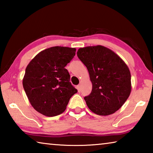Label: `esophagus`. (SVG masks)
I'll return each mask as SVG.
<instances>
[{
    "instance_id": "34e87169",
    "label": "esophagus",
    "mask_w": 153,
    "mask_h": 153,
    "mask_svg": "<svg viewBox=\"0 0 153 153\" xmlns=\"http://www.w3.org/2000/svg\"><path fill=\"white\" fill-rule=\"evenodd\" d=\"M77 90H78L79 92L81 91V86H80V85H78V86H77Z\"/></svg>"
}]
</instances>
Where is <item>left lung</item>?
I'll return each instance as SVG.
<instances>
[{
    "label": "left lung",
    "instance_id": "left-lung-1",
    "mask_svg": "<svg viewBox=\"0 0 153 153\" xmlns=\"http://www.w3.org/2000/svg\"><path fill=\"white\" fill-rule=\"evenodd\" d=\"M77 56L87 67L92 84L84 97L90 110L98 115H109L122 107L131 90V74L122 59L101 45L80 48Z\"/></svg>",
    "mask_w": 153,
    "mask_h": 153
}]
</instances>
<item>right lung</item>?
I'll list each match as a JSON object with an SVG mask.
<instances>
[{
	"label": "right lung",
	"instance_id": "obj_1",
	"mask_svg": "<svg viewBox=\"0 0 153 153\" xmlns=\"http://www.w3.org/2000/svg\"><path fill=\"white\" fill-rule=\"evenodd\" d=\"M76 49L53 46L40 52L25 69L23 86L31 105L45 116L60 115L71 97L77 92L65 68L76 55Z\"/></svg>",
	"mask_w": 153,
	"mask_h": 153
}]
</instances>
